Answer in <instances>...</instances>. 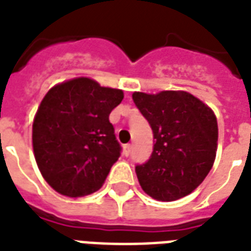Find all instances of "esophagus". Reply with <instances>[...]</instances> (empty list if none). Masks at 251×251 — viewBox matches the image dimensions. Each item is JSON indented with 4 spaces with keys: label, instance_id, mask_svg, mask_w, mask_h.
Listing matches in <instances>:
<instances>
[{
    "label": "esophagus",
    "instance_id": "esophagus-1",
    "mask_svg": "<svg viewBox=\"0 0 251 251\" xmlns=\"http://www.w3.org/2000/svg\"><path fill=\"white\" fill-rule=\"evenodd\" d=\"M130 151H131V145H125V146H124V154L127 156L130 154Z\"/></svg>",
    "mask_w": 251,
    "mask_h": 251
}]
</instances>
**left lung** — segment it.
Masks as SVG:
<instances>
[{
    "label": "left lung",
    "instance_id": "1",
    "mask_svg": "<svg viewBox=\"0 0 251 251\" xmlns=\"http://www.w3.org/2000/svg\"><path fill=\"white\" fill-rule=\"evenodd\" d=\"M133 100L154 134L150 159L135 166L139 184L159 201L184 198L201 184L215 162V113L184 91L134 92Z\"/></svg>",
    "mask_w": 251,
    "mask_h": 251
}]
</instances>
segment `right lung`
Here are the masks:
<instances>
[{
	"mask_svg": "<svg viewBox=\"0 0 251 251\" xmlns=\"http://www.w3.org/2000/svg\"><path fill=\"white\" fill-rule=\"evenodd\" d=\"M124 99L121 89L77 77L57 84L43 97L32 124L39 171L56 192L81 198L101 188L121 155L109 114Z\"/></svg>",
	"mask_w": 251,
	"mask_h": 251,
	"instance_id": "1",
	"label": "right lung"
}]
</instances>
